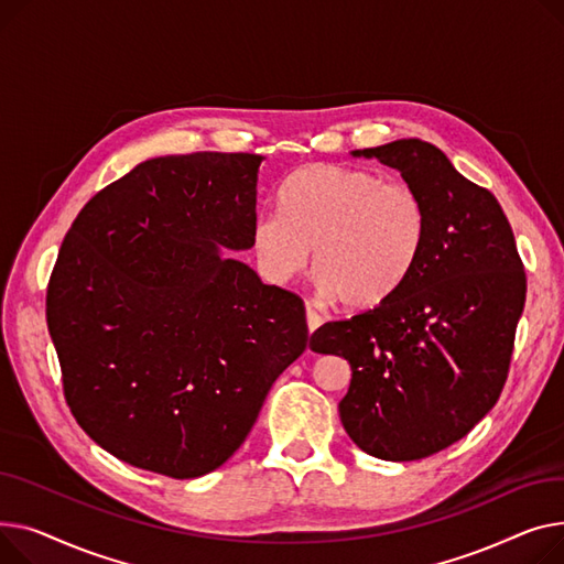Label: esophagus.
<instances>
[{"label": "esophagus", "instance_id": "1", "mask_svg": "<svg viewBox=\"0 0 564 564\" xmlns=\"http://www.w3.org/2000/svg\"><path fill=\"white\" fill-rule=\"evenodd\" d=\"M305 312H307V327H310V335H312L314 329L321 325V316H318V312L314 310V305H312V303H307V305H305Z\"/></svg>", "mask_w": 564, "mask_h": 564}]
</instances>
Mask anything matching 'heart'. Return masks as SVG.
I'll return each mask as SVG.
<instances>
[{
    "mask_svg": "<svg viewBox=\"0 0 564 564\" xmlns=\"http://www.w3.org/2000/svg\"><path fill=\"white\" fill-rule=\"evenodd\" d=\"M280 212L252 225L261 273L291 282L314 250L321 291L350 312L380 307L399 293L427 239V209L414 186L339 163L295 171L280 191Z\"/></svg>",
    "mask_w": 564,
    "mask_h": 564,
    "instance_id": "1",
    "label": "heart"
}]
</instances>
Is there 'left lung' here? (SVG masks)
<instances>
[{"mask_svg": "<svg viewBox=\"0 0 564 564\" xmlns=\"http://www.w3.org/2000/svg\"><path fill=\"white\" fill-rule=\"evenodd\" d=\"M414 186L427 239L414 273L387 303L321 325L312 350L350 364L339 403L348 437L380 459L410 462L465 437L508 380L525 273L496 197L419 139L355 150Z\"/></svg>", "mask_w": 564, "mask_h": 564, "instance_id": "8db88e82", "label": "left lung"}]
</instances>
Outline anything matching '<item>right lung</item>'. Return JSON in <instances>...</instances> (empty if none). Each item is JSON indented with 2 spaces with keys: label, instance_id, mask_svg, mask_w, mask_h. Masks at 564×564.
<instances>
[{
  "label": "right lung",
  "instance_id": "1",
  "mask_svg": "<svg viewBox=\"0 0 564 564\" xmlns=\"http://www.w3.org/2000/svg\"><path fill=\"white\" fill-rule=\"evenodd\" d=\"M261 161H143L63 239L45 314L65 403L131 467L177 480L218 469L307 348L301 297L220 254L252 248Z\"/></svg>",
  "mask_w": 564,
  "mask_h": 564
}]
</instances>
